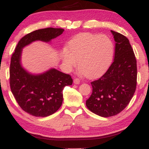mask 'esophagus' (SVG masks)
Returning a JSON list of instances; mask_svg holds the SVG:
<instances>
[{"label":"esophagus","instance_id":"1","mask_svg":"<svg viewBox=\"0 0 149 149\" xmlns=\"http://www.w3.org/2000/svg\"><path fill=\"white\" fill-rule=\"evenodd\" d=\"M80 81H81L80 79H78V78H76V79H74V84H77V85L79 84V83H80Z\"/></svg>","mask_w":149,"mask_h":149}]
</instances>
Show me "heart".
Instances as JSON below:
<instances>
[{"label": "heart", "instance_id": "heart-1", "mask_svg": "<svg viewBox=\"0 0 149 149\" xmlns=\"http://www.w3.org/2000/svg\"><path fill=\"white\" fill-rule=\"evenodd\" d=\"M115 47L107 35L90 32L77 34L68 42L61 58L68 69L77 67L85 77L95 78L103 74L113 60Z\"/></svg>", "mask_w": 149, "mask_h": 149}]
</instances>
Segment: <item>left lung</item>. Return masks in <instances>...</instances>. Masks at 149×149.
Listing matches in <instances>:
<instances>
[{"label": "left lung", "instance_id": "1", "mask_svg": "<svg viewBox=\"0 0 149 149\" xmlns=\"http://www.w3.org/2000/svg\"><path fill=\"white\" fill-rule=\"evenodd\" d=\"M115 43L113 62L107 72L91 83L93 90L86 101L89 111L103 117L116 115L127 107L135 93L137 64L128 38L111 30Z\"/></svg>", "mask_w": 149, "mask_h": 149}]
</instances>
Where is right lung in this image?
I'll return each mask as SVG.
<instances>
[{"mask_svg":"<svg viewBox=\"0 0 149 149\" xmlns=\"http://www.w3.org/2000/svg\"><path fill=\"white\" fill-rule=\"evenodd\" d=\"M62 28H47L22 37L12 54L9 69L11 92L21 109L34 117H47L58 111L63 101V89L72 84L70 74L52 68L43 74L28 73L20 64L22 48L35 40L49 42L61 35Z\"/></svg>","mask_w":149,"mask_h":149,"instance_id":"add662e5","label":"right lung"}]
</instances>
